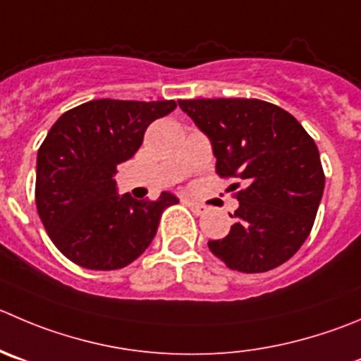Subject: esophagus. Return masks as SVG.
I'll list each match as a JSON object with an SVG mask.
<instances>
[{
    "label": "esophagus",
    "mask_w": 361,
    "mask_h": 361,
    "mask_svg": "<svg viewBox=\"0 0 361 361\" xmlns=\"http://www.w3.org/2000/svg\"><path fill=\"white\" fill-rule=\"evenodd\" d=\"M186 205H188V207L191 209V211H193V214H197V216L204 214V212L207 211V207H205V205H202V204H197V202L186 200Z\"/></svg>",
    "instance_id": "1"
}]
</instances>
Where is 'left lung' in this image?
I'll return each mask as SVG.
<instances>
[{
	"mask_svg": "<svg viewBox=\"0 0 361 361\" xmlns=\"http://www.w3.org/2000/svg\"><path fill=\"white\" fill-rule=\"evenodd\" d=\"M178 106L211 142L216 171L246 186L235 195L228 235L209 241V250L241 273H264L289 260L307 241L324 191L310 135L286 109L259 99H193Z\"/></svg>",
	"mask_w": 361,
	"mask_h": 361,
	"instance_id": "left-lung-1",
	"label": "left lung"
}]
</instances>
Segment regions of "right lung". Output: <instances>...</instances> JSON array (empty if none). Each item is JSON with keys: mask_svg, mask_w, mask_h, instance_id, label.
Instances as JSON below:
<instances>
[{"mask_svg": "<svg viewBox=\"0 0 361 361\" xmlns=\"http://www.w3.org/2000/svg\"><path fill=\"white\" fill-rule=\"evenodd\" d=\"M175 101L99 99L65 111L37 154V211L51 241L68 260L95 271L126 267L156 238L161 214L178 204L118 195L116 166L131 159L147 127Z\"/></svg>", "mask_w": 361, "mask_h": 361, "instance_id": "obj_1", "label": "right lung"}]
</instances>
